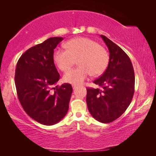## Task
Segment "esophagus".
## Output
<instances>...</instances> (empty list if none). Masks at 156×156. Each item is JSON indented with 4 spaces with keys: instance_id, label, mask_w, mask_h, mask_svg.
<instances>
[{
    "instance_id": "obj_1",
    "label": "esophagus",
    "mask_w": 156,
    "mask_h": 156,
    "mask_svg": "<svg viewBox=\"0 0 156 156\" xmlns=\"http://www.w3.org/2000/svg\"><path fill=\"white\" fill-rule=\"evenodd\" d=\"M72 88H73V89H76V88H77V86H76V85H72Z\"/></svg>"
}]
</instances>
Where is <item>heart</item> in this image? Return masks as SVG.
Wrapping results in <instances>:
<instances>
[{"mask_svg":"<svg viewBox=\"0 0 156 156\" xmlns=\"http://www.w3.org/2000/svg\"><path fill=\"white\" fill-rule=\"evenodd\" d=\"M66 49L57 48L54 60L63 72L68 71L77 60L78 67L64 76V80L73 85H80L89 75L97 76L103 72L109 60L108 53L104 47L90 39L79 37L67 41Z\"/></svg>","mask_w":156,"mask_h":156,"instance_id":"b5f03b06","label":"heart"}]
</instances>
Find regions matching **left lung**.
Listing matches in <instances>:
<instances>
[{
  "mask_svg": "<svg viewBox=\"0 0 156 156\" xmlns=\"http://www.w3.org/2000/svg\"><path fill=\"white\" fill-rule=\"evenodd\" d=\"M101 37L109 53L108 67L93 82L100 88H87V103L96 120L108 123L123 114L130 105L135 91V74L130 58L106 36Z\"/></svg>",
  "mask_w": 156,
  "mask_h": 156,
  "instance_id": "obj_1",
  "label": "left lung"
}]
</instances>
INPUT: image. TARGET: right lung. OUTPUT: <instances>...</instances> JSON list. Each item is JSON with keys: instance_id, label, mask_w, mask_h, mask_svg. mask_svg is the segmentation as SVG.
I'll list each match as a JSON object with an SVG mask.
<instances>
[{"instance_id": "1", "label": "right lung", "mask_w": 156, "mask_h": 156, "mask_svg": "<svg viewBox=\"0 0 156 156\" xmlns=\"http://www.w3.org/2000/svg\"><path fill=\"white\" fill-rule=\"evenodd\" d=\"M62 40L50 37L29 48L16 66L15 82L20 103L29 117L45 125H54L65 117L72 93L70 84L55 87L59 74L54 52Z\"/></svg>"}]
</instances>
